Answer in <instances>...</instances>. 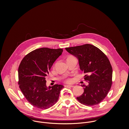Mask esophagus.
<instances>
[{
  "mask_svg": "<svg viewBox=\"0 0 129 129\" xmlns=\"http://www.w3.org/2000/svg\"><path fill=\"white\" fill-rule=\"evenodd\" d=\"M65 87H74V85H64Z\"/></svg>",
  "mask_w": 129,
  "mask_h": 129,
  "instance_id": "obj_1",
  "label": "esophagus"
}]
</instances>
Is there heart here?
<instances>
[{
  "mask_svg": "<svg viewBox=\"0 0 129 129\" xmlns=\"http://www.w3.org/2000/svg\"><path fill=\"white\" fill-rule=\"evenodd\" d=\"M66 82L67 83H71L72 82V80L71 79H68L66 80Z\"/></svg>",
  "mask_w": 129,
  "mask_h": 129,
  "instance_id": "b5f03b06",
  "label": "heart"
}]
</instances>
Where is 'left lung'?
Returning <instances> with one entry per match:
<instances>
[{"label": "left lung", "instance_id": "8db88e82", "mask_svg": "<svg viewBox=\"0 0 129 129\" xmlns=\"http://www.w3.org/2000/svg\"><path fill=\"white\" fill-rule=\"evenodd\" d=\"M65 49L78 59L80 68L85 75V80L88 83L81 85L84 91L77 100L88 106L99 104L112 85V68L108 58L99 48L89 44Z\"/></svg>", "mask_w": 129, "mask_h": 129}]
</instances>
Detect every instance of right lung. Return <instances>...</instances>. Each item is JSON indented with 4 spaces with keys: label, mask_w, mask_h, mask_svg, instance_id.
<instances>
[{
    "label": "right lung",
    "mask_w": 129,
    "mask_h": 129,
    "mask_svg": "<svg viewBox=\"0 0 129 129\" xmlns=\"http://www.w3.org/2000/svg\"><path fill=\"white\" fill-rule=\"evenodd\" d=\"M63 51L62 48H40L28 53L21 61L18 68V84L26 99L33 106L46 109L58 101L64 86L56 84L47 87L45 79Z\"/></svg>",
    "instance_id": "right-lung-1"
}]
</instances>
